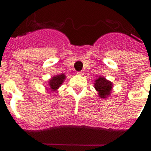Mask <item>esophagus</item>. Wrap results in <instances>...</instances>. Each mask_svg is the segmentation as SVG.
Returning a JSON list of instances; mask_svg holds the SVG:
<instances>
[{
	"label": "esophagus",
	"mask_w": 151,
	"mask_h": 151,
	"mask_svg": "<svg viewBox=\"0 0 151 151\" xmlns=\"http://www.w3.org/2000/svg\"><path fill=\"white\" fill-rule=\"evenodd\" d=\"M78 74H79V75H83V74H84V71H83V70H82V71H78Z\"/></svg>",
	"instance_id": "34e87169"
}]
</instances>
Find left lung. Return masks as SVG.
<instances>
[{
	"label": "left lung",
	"instance_id": "8db88e82",
	"mask_svg": "<svg viewBox=\"0 0 151 151\" xmlns=\"http://www.w3.org/2000/svg\"><path fill=\"white\" fill-rule=\"evenodd\" d=\"M95 88L99 92V95L101 98H106L108 95H110L111 88H112V83L108 81L104 78H99L96 79L95 83Z\"/></svg>",
	"mask_w": 151,
	"mask_h": 151
}]
</instances>
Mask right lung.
<instances>
[{
  "label": "right lung",
  "instance_id": "1",
  "mask_svg": "<svg viewBox=\"0 0 151 151\" xmlns=\"http://www.w3.org/2000/svg\"><path fill=\"white\" fill-rule=\"evenodd\" d=\"M65 78V76L64 74L55 76V77L52 78V79L49 81L50 88L52 89V91H56V89L59 88L64 82Z\"/></svg>",
  "mask_w": 151,
  "mask_h": 151
}]
</instances>
